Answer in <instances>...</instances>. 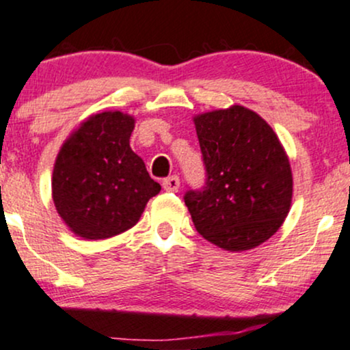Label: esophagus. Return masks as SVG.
Returning <instances> with one entry per match:
<instances>
[{"label":"esophagus","mask_w":350,"mask_h":350,"mask_svg":"<svg viewBox=\"0 0 350 350\" xmlns=\"http://www.w3.org/2000/svg\"><path fill=\"white\" fill-rule=\"evenodd\" d=\"M179 186H181V181H179L178 176H169V178L163 181L164 191H167V193H176L179 189Z\"/></svg>","instance_id":"esophagus-1"}]
</instances>
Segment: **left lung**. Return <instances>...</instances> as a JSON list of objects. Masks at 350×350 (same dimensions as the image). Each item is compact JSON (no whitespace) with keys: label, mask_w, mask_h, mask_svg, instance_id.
Instances as JSON below:
<instances>
[{"label":"left lung","mask_w":350,"mask_h":350,"mask_svg":"<svg viewBox=\"0 0 350 350\" xmlns=\"http://www.w3.org/2000/svg\"><path fill=\"white\" fill-rule=\"evenodd\" d=\"M204 186L184 202L196 231L226 251H247L284 222L293 199V172L271 126L243 106L194 119Z\"/></svg>","instance_id":"obj_1"}]
</instances>
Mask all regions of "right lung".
<instances>
[{"label":"right lung","mask_w":350,"mask_h":350,"mask_svg":"<svg viewBox=\"0 0 350 350\" xmlns=\"http://www.w3.org/2000/svg\"><path fill=\"white\" fill-rule=\"evenodd\" d=\"M134 119L96 114L72 133L53 171V201L61 219L84 239H106L133 228L161 191L129 137Z\"/></svg>","instance_id":"add662e5"}]
</instances>
